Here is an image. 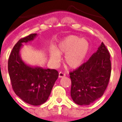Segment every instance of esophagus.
Here are the masks:
<instances>
[{"mask_svg":"<svg viewBox=\"0 0 122 122\" xmlns=\"http://www.w3.org/2000/svg\"><path fill=\"white\" fill-rule=\"evenodd\" d=\"M66 76V74L65 73L62 72V71H60L59 73V78H62V77H64V76Z\"/></svg>","mask_w":122,"mask_h":122,"instance_id":"esophagus-1","label":"esophagus"}]
</instances>
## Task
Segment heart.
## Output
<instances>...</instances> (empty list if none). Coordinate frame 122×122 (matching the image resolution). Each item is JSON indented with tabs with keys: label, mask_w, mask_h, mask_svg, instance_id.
<instances>
[{
	"label": "heart",
	"mask_w": 122,
	"mask_h": 122,
	"mask_svg": "<svg viewBox=\"0 0 122 122\" xmlns=\"http://www.w3.org/2000/svg\"><path fill=\"white\" fill-rule=\"evenodd\" d=\"M90 49L89 42L85 39H80L76 35L66 37L58 45L57 51L51 49V59L54 63L59 62V54H65V63L71 68H76L83 63Z\"/></svg>",
	"instance_id": "obj_1"
}]
</instances>
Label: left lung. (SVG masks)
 <instances>
[{"label":"left lung","mask_w":122,"mask_h":122,"mask_svg":"<svg viewBox=\"0 0 122 122\" xmlns=\"http://www.w3.org/2000/svg\"><path fill=\"white\" fill-rule=\"evenodd\" d=\"M111 71L110 54L102 42L88 61L70 73L73 101L78 105H89L100 98L108 87Z\"/></svg>","instance_id":"left-lung-1"}]
</instances>
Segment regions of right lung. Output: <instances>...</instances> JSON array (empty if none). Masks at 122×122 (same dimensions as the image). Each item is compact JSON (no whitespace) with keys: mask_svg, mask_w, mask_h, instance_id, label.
Segmentation results:
<instances>
[{"mask_svg":"<svg viewBox=\"0 0 122 122\" xmlns=\"http://www.w3.org/2000/svg\"><path fill=\"white\" fill-rule=\"evenodd\" d=\"M36 33L23 37L14 46L8 60V71L14 92L28 104L39 106L46 102L57 80L56 70L31 67L22 61L20 50L22 44L33 41Z\"/></svg>","mask_w":122,"mask_h":122,"instance_id":"right-lung-1","label":"right lung"}]
</instances>
